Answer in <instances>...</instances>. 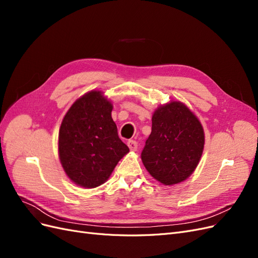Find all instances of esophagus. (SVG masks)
Wrapping results in <instances>:
<instances>
[{"label": "esophagus", "instance_id": "34e87169", "mask_svg": "<svg viewBox=\"0 0 258 258\" xmlns=\"http://www.w3.org/2000/svg\"><path fill=\"white\" fill-rule=\"evenodd\" d=\"M127 145L130 148V151L132 152H136L138 150V143L137 141H135V140H130V141H128Z\"/></svg>", "mask_w": 258, "mask_h": 258}]
</instances>
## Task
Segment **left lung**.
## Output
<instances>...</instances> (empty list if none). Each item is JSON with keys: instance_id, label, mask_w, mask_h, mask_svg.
<instances>
[{"instance_id": "left-lung-1", "label": "left lung", "mask_w": 258, "mask_h": 258, "mask_svg": "<svg viewBox=\"0 0 258 258\" xmlns=\"http://www.w3.org/2000/svg\"><path fill=\"white\" fill-rule=\"evenodd\" d=\"M204 146L205 132L196 115L179 101H171L155 110L141 158L155 179L174 185L192 174Z\"/></svg>"}]
</instances>
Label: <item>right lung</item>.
<instances>
[{
    "label": "right lung",
    "mask_w": 258,
    "mask_h": 258,
    "mask_svg": "<svg viewBox=\"0 0 258 258\" xmlns=\"http://www.w3.org/2000/svg\"><path fill=\"white\" fill-rule=\"evenodd\" d=\"M113 104L103 92L92 90L69 108L59 130L58 152L68 177L85 188L107 181L129 152L117 134Z\"/></svg>",
    "instance_id": "right-lung-1"
}]
</instances>
